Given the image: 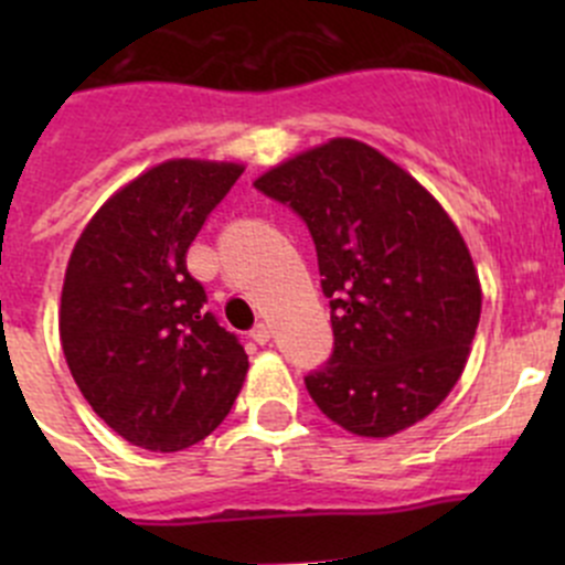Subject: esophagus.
I'll return each mask as SVG.
<instances>
[{
  "label": "esophagus",
  "instance_id": "esophagus-1",
  "mask_svg": "<svg viewBox=\"0 0 565 565\" xmlns=\"http://www.w3.org/2000/svg\"><path fill=\"white\" fill-rule=\"evenodd\" d=\"M270 324H265V322H256L254 328H250V339L256 341V344H267V341H270Z\"/></svg>",
  "mask_w": 565,
  "mask_h": 565
}]
</instances>
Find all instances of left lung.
<instances>
[{
  "instance_id": "left-lung-1",
  "label": "left lung",
  "mask_w": 565,
  "mask_h": 565,
  "mask_svg": "<svg viewBox=\"0 0 565 565\" xmlns=\"http://www.w3.org/2000/svg\"><path fill=\"white\" fill-rule=\"evenodd\" d=\"M300 215L317 248L333 352L306 374L315 404L361 437L426 418L457 385L481 317L470 250L437 199L355 139L254 182Z\"/></svg>"
}]
</instances>
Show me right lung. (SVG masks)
<instances>
[{
    "label": "right lung",
    "mask_w": 565,
    "mask_h": 565,
    "mask_svg": "<svg viewBox=\"0 0 565 565\" xmlns=\"http://www.w3.org/2000/svg\"><path fill=\"white\" fill-rule=\"evenodd\" d=\"M243 167L167 161L114 193L67 262L60 339L89 407L134 446L182 451L230 415L248 355L185 256Z\"/></svg>",
    "instance_id": "obj_1"
}]
</instances>
